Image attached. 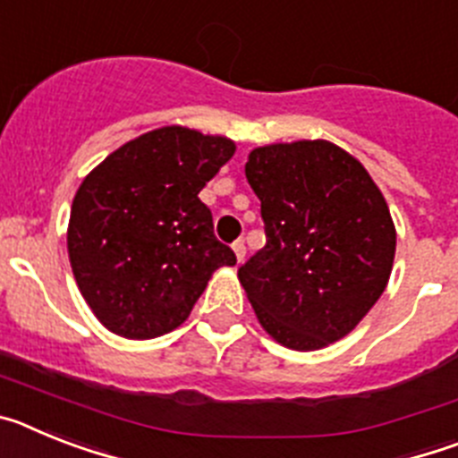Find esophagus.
<instances>
[{"instance_id":"obj_1","label":"esophagus","mask_w":458,"mask_h":458,"mask_svg":"<svg viewBox=\"0 0 458 458\" xmlns=\"http://www.w3.org/2000/svg\"><path fill=\"white\" fill-rule=\"evenodd\" d=\"M232 248H233V252H236L238 261H242V259H245V241H236Z\"/></svg>"}]
</instances>
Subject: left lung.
I'll return each instance as SVG.
<instances>
[{"label": "left lung", "instance_id": "left-lung-1", "mask_svg": "<svg viewBox=\"0 0 458 458\" xmlns=\"http://www.w3.org/2000/svg\"><path fill=\"white\" fill-rule=\"evenodd\" d=\"M245 176L261 201L266 245L238 279L259 323L293 351L337 342L390 279L396 233L383 194L326 140L254 148Z\"/></svg>", "mask_w": 458, "mask_h": 458}]
</instances>
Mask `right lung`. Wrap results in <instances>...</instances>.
I'll use <instances>...</instances> for the list:
<instances>
[{
  "label": "right lung",
  "instance_id": "add662e5",
  "mask_svg": "<svg viewBox=\"0 0 458 458\" xmlns=\"http://www.w3.org/2000/svg\"><path fill=\"white\" fill-rule=\"evenodd\" d=\"M236 144L167 125L109 153L80 185L68 257L80 293L107 330L151 339L179 327L210 275L236 264L199 192Z\"/></svg>",
  "mask_w": 458,
  "mask_h": 458
}]
</instances>
